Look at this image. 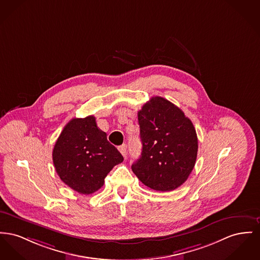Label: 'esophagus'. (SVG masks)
Here are the masks:
<instances>
[{"instance_id": "obj_1", "label": "esophagus", "mask_w": 260, "mask_h": 260, "mask_svg": "<svg viewBox=\"0 0 260 260\" xmlns=\"http://www.w3.org/2000/svg\"><path fill=\"white\" fill-rule=\"evenodd\" d=\"M118 149H119V151L121 152L122 156L125 157V155H126V145H125V144H122L121 146H119Z\"/></svg>"}]
</instances>
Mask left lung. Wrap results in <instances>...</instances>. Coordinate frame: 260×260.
Masks as SVG:
<instances>
[{
	"label": "left lung",
	"instance_id": "obj_1",
	"mask_svg": "<svg viewBox=\"0 0 260 260\" xmlns=\"http://www.w3.org/2000/svg\"><path fill=\"white\" fill-rule=\"evenodd\" d=\"M138 118L142 150L133 172L151 189H176L196 165L199 141L192 122L180 108L159 96L142 106Z\"/></svg>",
	"mask_w": 260,
	"mask_h": 260
}]
</instances>
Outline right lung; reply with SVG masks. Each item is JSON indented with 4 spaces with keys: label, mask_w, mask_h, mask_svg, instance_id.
<instances>
[{
    "label": "right lung",
    "mask_w": 260,
    "mask_h": 260,
    "mask_svg": "<svg viewBox=\"0 0 260 260\" xmlns=\"http://www.w3.org/2000/svg\"><path fill=\"white\" fill-rule=\"evenodd\" d=\"M123 157L98 128L95 117L68 122L53 149V163L60 179L81 194H91L104 184L108 173Z\"/></svg>",
    "instance_id": "obj_1"
}]
</instances>
